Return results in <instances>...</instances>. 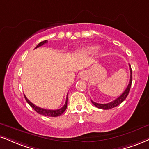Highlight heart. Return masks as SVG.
<instances>
[{"label":"heart","instance_id":"1","mask_svg":"<svg viewBox=\"0 0 149 149\" xmlns=\"http://www.w3.org/2000/svg\"><path fill=\"white\" fill-rule=\"evenodd\" d=\"M98 49V46L95 45H90L87 46H84L79 47L77 49V52L81 54H92V53L95 52L97 49Z\"/></svg>","mask_w":149,"mask_h":149}]
</instances>
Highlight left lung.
<instances>
[{"label":"left lung","mask_w":149,"mask_h":149,"mask_svg":"<svg viewBox=\"0 0 149 149\" xmlns=\"http://www.w3.org/2000/svg\"><path fill=\"white\" fill-rule=\"evenodd\" d=\"M129 67H130V72H131L130 81H129V84H128V85L127 86V88H126L125 91H124V93H123L122 94L118 97V98H117L116 100L113 101V102L108 103V104H98V103L94 102L93 100H91V102L93 103V105H95L98 108H100V109L108 110V109H111V108L116 107V106L119 105L120 104H122V103L125 100V99L128 96V93H129L130 89H131V83H132V70L131 68V65H129Z\"/></svg>","instance_id":"obj_1"}]
</instances>
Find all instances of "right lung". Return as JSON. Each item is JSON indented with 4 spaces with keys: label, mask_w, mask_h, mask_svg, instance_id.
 Masks as SVG:
<instances>
[{
    "label": "right lung",
    "mask_w": 149,
    "mask_h": 149,
    "mask_svg": "<svg viewBox=\"0 0 149 149\" xmlns=\"http://www.w3.org/2000/svg\"><path fill=\"white\" fill-rule=\"evenodd\" d=\"M47 43V40H45V41H43L41 42V43H39L37 45H36L35 49L37 48V47H38L41 46V45H44V44H45ZM68 95H67V96H68ZM24 97H25V100H26L27 102L29 104V105H30L32 108H34V110L36 112V113L40 114V115H44V116H47V117H57V116H59V115H61V114L63 113V112L65 111L66 108H67L68 97H66V101H65V104H64V106L62 108H59V109H57V110H48V109H45V108H42L38 107V106H35L34 104H32V102H30V101L28 100V99L27 98L26 96H25V95H24Z\"/></svg>",
    "instance_id": "1"
}]
</instances>
